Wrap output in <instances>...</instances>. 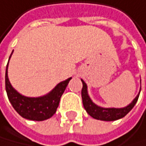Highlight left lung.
<instances>
[{"mask_svg": "<svg viewBox=\"0 0 146 146\" xmlns=\"http://www.w3.org/2000/svg\"><path fill=\"white\" fill-rule=\"evenodd\" d=\"M83 83V87L81 91L82 95V101H83V105L86 109V112L93 117L94 119H100V120H104V121H113L117 120L119 119H121L125 117V116L129 112L135 104H137L138 100L139 94L134 99V101L131 102L129 105H127L125 108L121 109H116V108H102L94 104L91 101L90 97L88 96L87 94V86L86 84L82 80Z\"/></svg>", "mask_w": 146, "mask_h": 146, "instance_id": "left-lung-1", "label": "left lung"}]
</instances>
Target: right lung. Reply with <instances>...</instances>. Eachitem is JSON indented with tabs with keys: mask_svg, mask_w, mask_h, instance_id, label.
Masks as SVG:
<instances>
[{
	"mask_svg": "<svg viewBox=\"0 0 146 146\" xmlns=\"http://www.w3.org/2000/svg\"><path fill=\"white\" fill-rule=\"evenodd\" d=\"M11 56H9V58H11ZM7 69L8 65L5 74L6 92L8 94V98L16 111L23 118L36 121L44 120L53 116V114L57 111L61 95L64 93L71 78L63 82H60L51 93H49L44 96L30 98L23 96L11 86L8 78Z\"/></svg>",
	"mask_w": 146,
	"mask_h": 146,
	"instance_id": "1",
	"label": "right lung"
}]
</instances>
